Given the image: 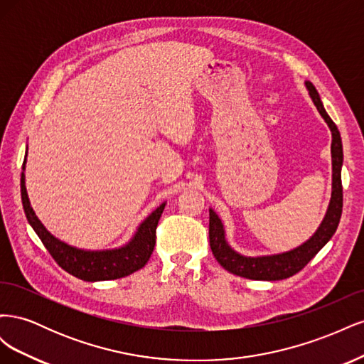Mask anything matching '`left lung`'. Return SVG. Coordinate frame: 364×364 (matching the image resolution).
<instances>
[{
    "instance_id": "8db88e82",
    "label": "left lung",
    "mask_w": 364,
    "mask_h": 364,
    "mask_svg": "<svg viewBox=\"0 0 364 364\" xmlns=\"http://www.w3.org/2000/svg\"><path fill=\"white\" fill-rule=\"evenodd\" d=\"M305 86L313 103L316 105L318 114L326 121L331 130V158H333V193L329 200L328 211L323 222L318 226L314 235L305 241L304 245L293 250L278 253V255L267 257H245L240 255L228 245L225 237V228L218 215L209 209V245L220 266L228 272L255 281H279L290 278L297 272H301L308 262H310L316 253L321 250L331 237L334 235L341 217V208H343V188H341V165H343V147H341V138L334 121L329 118L322 105L321 97L316 91L311 82H305Z\"/></svg>"
}]
</instances>
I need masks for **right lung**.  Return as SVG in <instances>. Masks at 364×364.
<instances>
[{
    "label": "right lung",
    "instance_id": "1",
    "mask_svg": "<svg viewBox=\"0 0 364 364\" xmlns=\"http://www.w3.org/2000/svg\"><path fill=\"white\" fill-rule=\"evenodd\" d=\"M21 199H23L24 213L27 215L28 223L35 229V232L41 238L43 246L47 247L54 261H56L65 272H68L73 277L87 282L118 279L144 267L153 249H155L156 226L165 208V203L158 206L155 211L139 225L134 238H132L126 246L112 250H83L73 247L58 240L56 237H53L46 229V226L39 222V218L30 206V200L26 190L24 171L21 173Z\"/></svg>",
    "mask_w": 364,
    "mask_h": 364
}]
</instances>
